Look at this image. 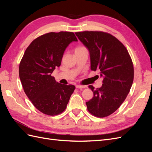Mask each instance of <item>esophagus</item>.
<instances>
[{
  "label": "esophagus",
  "instance_id": "esophagus-1",
  "mask_svg": "<svg viewBox=\"0 0 152 152\" xmlns=\"http://www.w3.org/2000/svg\"><path fill=\"white\" fill-rule=\"evenodd\" d=\"M76 88H77V89H83V88H85V86H81V85H77Z\"/></svg>",
  "mask_w": 152,
  "mask_h": 152
}]
</instances>
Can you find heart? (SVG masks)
Masks as SVG:
<instances>
[{
  "label": "heart",
  "mask_w": 152,
  "mask_h": 152,
  "mask_svg": "<svg viewBox=\"0 0 152 152\" xmlns=\"http://www.w3.org/2000/svg\"><path fill=\"white\" fill-rule=\"evenodd\" d=\"M83 48H85L84 46H78L75 49V51H76V50H80L81 49H83Z\"/></svg>",
  "instance_id": "b5f03b06"
}]
</instances>
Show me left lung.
<instances>
[{
    "label": "left lung",
    "instance_id": "left-lung-1",
    "mask_svg": "<svg viewBox=\"0 0 152 152\" xmlns=\"http://www.w3.org/2000/svg\"><path fill=\"white\" fill-rule=\"evenodd\" d=\"M88 49L91 70H99L103 77L100 88L94 89L93 98L86 102L93 115L109 116L121 107L129 93L134 80V66L126 48L116 37L107 32L84 31L75 33Z\"/></svg>",
    "mask_w": 152,
    "mask_h": 152
}]
</instances>
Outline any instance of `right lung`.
I'll return each instance as SVG.
<instances>
[{
  "label": "right lung",
  "mask_w": 152,
  "mask_h": 152,
  "mask_svg": "<svg viewBox=\"0 0 152 152\" xmlns=\"http://www.w3.org/2000/svg\"><path fill=\"white\" fill-rule=\"evenodd\" d=\"M73 41L70 31L49 32L34 40L26 48L19 66V75L27 97L40 112L50 116L66 108L75 87L57 82L51 73L61 65L64 52Z\"/></svg>",
  "instance_id": "obj_1"
}]
</instances>
